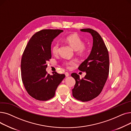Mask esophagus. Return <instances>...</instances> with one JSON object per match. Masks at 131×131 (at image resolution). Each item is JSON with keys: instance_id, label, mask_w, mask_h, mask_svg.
Segmentation results:
<instances>
[{"instance_id": "esophagus-1", "label": "esophagus", "mask_w": 131, "mask_h": 131, "mask_svg": "<svg viewBox=\"0 0 131 131\" xmlns=\"http://www.w3.org/2000/svg\"><path fill=\"white\" fill-rule=\"evenodd\" d=\"M65 75H66V77H68V76H69V75H70V74L68 73V72H65Z\"/></svg>"}]
</instances>
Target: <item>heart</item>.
<instances>
[{
	"label": "heart",
	"instance_id": "heart-1",
	"mask_svg": "<svg viewBox=\"0 0 131 131\" xmlns=\"http://www.w3.org/2000/svg\"><path fill=\"white\" fill-rule=\"evenodd\" d=\"M65 41L69 44L73 48L77 50L79 54L81 55L84 54L86 51V48L84 46V42L78 34L73 33L67 36L65 38ZM60 44L58 42L54 43L51 47V51L53 54H56L59 52ZM74 60H65L63 62V64L67 68H70L71 66L75 64Z\"/></svg>",
	"mask_w": 131,
	"mask_h": 131
}]
</instances>
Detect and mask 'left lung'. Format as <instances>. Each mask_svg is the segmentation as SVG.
<instances>
[{
	"label": "left lung",
	"instance_id": "8db88e82",
	"mask_svg": "<svg viewBox=\"0 0 131 131\" xmlns=\"http://www.w3.org/2000/svg\"><path fill=\"white\" fill-rule=\"evenodd\" d=\"M80 30L91 33L93 47L88 58L78 68L80 71L86 72L84 78L80 79L77 73L71 74L76 81L72 94L76 99L85 102L98 97L102 91L109 74V58L104 41L97 31L91 29Z\"/></svg>",
	"mask_w": 131,
	"mask_h": 131
}]
</instances>
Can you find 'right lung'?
I'll return each instance as SVG.
<instances>
[{
  "label": "right lung",
  "mask_w": 131,
  "mask_h": 131,
  "mask_svg": "<svg viewBox=\"0 0 131 131\" xmlns=\"http://www.w3.org/2000/svg\"><path fill=\"white\" fill-rule=\"evenodd\" d=\"M63 31L45 29L37 32L27 43L21 59V77L25 90L36 100L47 101L52 98L55 91L65 77L56 72L48 74L46 64L51 58L53 39Z\"/></svg>",
  "instance_id": "obj_1"
}]
</instances>
